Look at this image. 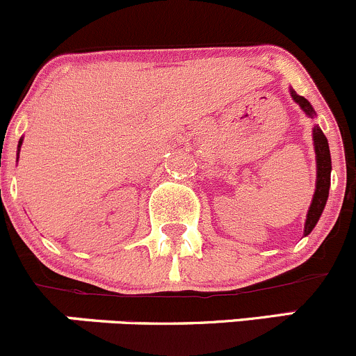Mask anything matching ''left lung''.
<instances>
[{
	"instance_id": "8db88e82",
	"label": "left lung",
	"mask_w": 356,
	"mask_h": 356,
	"mask_svg": "<svg viewBox=\"0 0 356 356\" xmlns=\"http://www.w3.org/2000/svg\"><path fill=\"white\" fill-rule=\"evenodd\" d=\"M291 97L296 104L301 107L308 118H315V108L312 107L308 100L301 95H298L293 88H289ZM313 149H315V161H316V181H315V193H313L312 204L308 207V214H306L305 221V237L312 234L315 225L318 223L320 216H322L323 209H325L327 199H329V188H330V171H332V163H330V150L329 142H327L325 135L318 124L313 126Z\"/></svg>"
}]
</instances>
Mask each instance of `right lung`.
Here are the masks:
<instances>
[{"mask_svg":"<svg viewBox=\"0 0 356 356\" xmlns=\"http://www.w3.org/2000/svg\"><path fill=\"white\" fill-rule=\"evenodd\" d=\"M20 147H22V138H20L19 145H17V161H19V152H20Z\"/></svg>","mask_w":356,"mask_h":356,"instance_id":"right-lung-1","label":"right lung"}]
</instances>
